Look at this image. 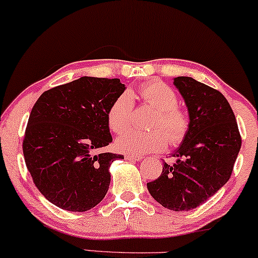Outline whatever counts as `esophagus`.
Here are the masks:
<instances>
[{"mask_svg": "<svg viewBox=\"0 0 258 258\" xmlns=\"http://www.w3.org/2000/svg\"><path fill=\"white\" fill-rule=\"evenodd\" d=\"M125 158L128 159V161H142L143 157L142 156H138V155H125Z\"/></svg>", "mask_w": 258, "mask_h": 258, "instance_id": "esophagus-1", "label": "esophagus"}]
</instances>
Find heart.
<instances>
[{
	"mask_svg": "<svg viewBox=\"0 0 258 258\" xmlns=\"http://www.w3.org/2000/svg\"><path fill=\"white\" fill-rule=\"evenodd\" d=\"M139 96L145 105L157 110L152 119L151 132L130 130L118 137L115 146L119 151L128 155L142 156L144 153L158 152L167 146L180 144L189 128L188 114L178 105L176 91L162 81H151L139 87ZM133 96L123 91L114 99L107 110V125L114 133H120L131 125L133 115Z\"/></svg>",
	"mask_w": 258,
	"mask_h": 258,
	"instance_id": "obj_1",
	"label": "heart"
}]
</instances>
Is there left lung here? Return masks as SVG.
I'll return each mask as SVG.
<instances>
[{
  "label": "left lung",
  "mask_w": 258,
  "mask_h": 258,
  "mask_svg": "<svg viewBox=\"0 0 258 258\" xmlns=\"http://www.w3.org/2000/svg\"><path fill=\"white\" fill-rule=\"evenodd\" d=\"M189 113V128L174 164L164 162L148 189L168 210L190 211L207 201L229 181L242 146V137L230 103L219 90L191 77L174 78Z\"/></svg>",
  "instance_id": "1"
}]
</instances>
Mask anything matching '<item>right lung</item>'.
<instances>
[{"label": "right lung", "instance_id": "1", "mask_svg": "<svg viewBox=\"0 0 258 258\" xmlns=\"http://www.w3.org/2000/svg\"><path fill=\"white\" fill-rule=\"evenodd\" d=\"M125 86L118 78L81 77L41 94L29 114L22 150L39 191L61 210L84 212L106 197L109 167L122 155L112 143L107 110Z\"/></svg>", "mask_w": 258, "mask_h": 258}]
</instances>
